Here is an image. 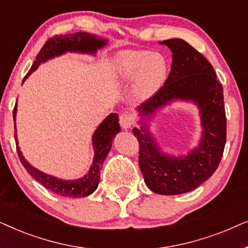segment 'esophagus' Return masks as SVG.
I'll return each instance as SVG.
<instances>
[{
    "label": "esophagus",
    "instance_id": "34e87169",
    "mask_svg": "<svg viewBox=\"0 0 248 248\" xmlns=\"http://www.w3.org/2000/svg\"><path fill=\"white\" fill-rule=\"evenodd\" d=\"M133 123H134V120L131 114L124 113L120 116V125L123 128H125V130H126V128H130L132 125H133Z\"/></svg>",
    "mask_w": 248,
    "mask_h": 248
}]
</instances>
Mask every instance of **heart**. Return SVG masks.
<instances>
[{
	"label": "heart",
	"instance_id": "1",
	"mask_svg": "<svg viewBox=\"0 0 248 248\" xmlns=\"http://www.w3.org/2000/svg\"><path fill=\"white\" fill-rule=\"evenodd\" d=\"M116 70L123 81L137 79L138 96L149 98L164 86L168 76V63L161 54L148 50H127L116 59Z\"/></svg>",
	"mask_w": 248,
	"mask_h": 248
}]
</instances>
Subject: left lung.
Here are the masks:
<instances>
[{
  "mask_svg": "<svg viewBox=\"0 0 248 248\" xmlns=\"http://www.w3.org/2000/svg\"><path fill=\"white\" fill-rule=\"evenodd\" d=\"M172 52V63L165 84L140 107L142 120L169 100H193L202 115L203 139L200 147L186 157L164 156L145 128H133L139 141V165L152 192L176 195L189 192L205 182L218 168L225 150L227 118L223 90L208 60L184 40H164Z\"/></svg>",
  "mask_w": 248,
  "mask_h": 248,
  "instance_id": "8db88e82",
  "label": "left lung"
}]
</instances>
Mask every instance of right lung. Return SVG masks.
<instances>
[{
    "mask_svg": "<svg viewBox=\"0 0 248 248\" xmlns=\"http://www.w3.org/2000/svg\"><path fill=\"white\" fill-rule=\"evenodd\" d=\"M106 44V40L96 38V37L89 35L86 32H79L76 35H55L45 43L42 47L36 61L33 62L31 69L26 74L25 81L32 71H35L38 65L44 61L50 59V57L59 55L66 50H78V52L94 53L98 48L103 47ZM16 105L13 108V120L16 122ZM16 124V123H15ZM120 132V124H118V115L110 114L103 123L99 125L93 137V143L94 148V159L91 166L90 170L83 178L78 181H63L53 176L46 175L44 172L37 170L32 166H30L26 159L23 158L21 152L19 150L18 142L16 144V152H18L19 159L23 167L31 175V177L40 183L44 187L52 191L55 194L61 196H69V198H82V196L90 195L97 188L100 181V169L103 162L106 159L108 152L111 147V140H113L116 133ZM15 138L16 140V131L15 125Z\"/></svg>",
    "mask_w": 248,
    "mask_h": 248,
    "instance_id": "right-lung-1",
    "label": "right lung"
}]
</instances>
